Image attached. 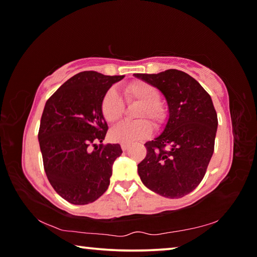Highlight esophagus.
<instances>
[{
	"label": "esophagus",
	"instance_id": "1",
	"mask_svg": "<svg viewBox=\"0 0 257 257\" xmlns=\"http://www.w3.org/2000/svg\"><path fill=\"white\" fill-rule=\"evenodd\" d=\"M129 144H125V143H122V144H121V149H122V151H127L128 149H129Z\"/></svg>",
	"mask_w": 257,
	"mask_h": 257
}]
</instances>
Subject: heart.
<instances>
[{
    "label": "heart",
    "mask_w": 257,
    "mask_h": 257,
    "mask_svg": "<svg viewBox=\"0 0 257 257\" xmlns=\"http://www.w3.org/2000/svg\"><path fill=\"white\" fill-rule=\"evenodd\" d=\"M123 95L128 103L141 104L136 118L150 119L154 125H159L164 121L165 113L160 105L161 95L154 86L145 81H133L123 87ZM124 105L121 97L114 89H108L104 94L101 102V112L103 118L108 123H115L123 114ZM152 132L151 124L146 120L135 122H123L111 129L110 137L114 142L133 143L139 139L149 137Z\"/></svg>",
    "instance_id": "obj_1"
}]
</instances>
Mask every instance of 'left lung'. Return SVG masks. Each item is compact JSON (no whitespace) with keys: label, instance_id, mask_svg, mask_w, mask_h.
<instances>
[{"label":"left lung","instance_id":"1","mask_svg":"<svg viewBox=\"0 0 257 257\" xmlns=\"http://www.w3.org/2000/svg\"><path fill=\"white\" fill-rule=\"evenodd\" d=\"M164 95L169 119L163 132L147 142L138 175L147 188L168 198H180L201 184L214 152L217 115L212 98L184 71L134 73Z\"/></svg>","mask_w":257,"mask_h":257}]
</instances>
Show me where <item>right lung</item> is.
I'll return each mask as SVG.
<instances>
[{"instance_id": "1", "label": "right lung", "mask_w": 257, "mask_h": 257, "mask_svg": "<svg viewBox=\"0 0 257 257\" xmlns=\"http://www.w3.org/2000/svg\"><path fill=\"white\" fill-rule=\"evenodd\" d=\"M123 77L79 72L45 104L38 132L44 170L56 193L75 205L93 203L105 193L112 165L122 153L119 144L96 143L107 132L102 98Z\"/></svg>"}]
</instances>
